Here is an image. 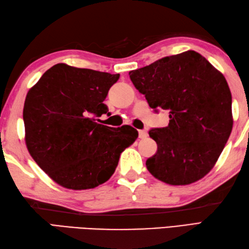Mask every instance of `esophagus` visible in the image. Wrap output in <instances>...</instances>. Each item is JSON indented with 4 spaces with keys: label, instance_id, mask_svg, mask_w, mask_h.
Here are the masks:
<instances>
[{
    "label": "esophagus",
    "instance_id": "1",
    "mask_svg": "<svg viewBox=\"0 0 249 249\" xmlns=\"http://www.w3.org/2000/svg\"><path fill=\"white\" fill-rule=\"evenodd\" d=\"M147 137V133L145 130H139V138L140 139H145Z\"/></svg>",
    "mask_w": 249,
    "mask_h": 249
}]
</instances>
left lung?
<instances>
[{
	"mask_svg": "<svg viewBox=\"0 0 249 249\" xmlns=\"http://www.w3.org/2000/svg\"><path fill=\"white\" fill-rule=\"evenodd\" d=\"M149 106L169 111V124L149 131L157 152L145 165L170 185H188L206 176L229 139L232 97L223 73L198 52L166 56L129 71Z\"/></svg>",
	"mask_w": 249,
	"mask_h": 249,
	"instance_id": "obj_1",
	"label": "left lung"
}]
</instances>
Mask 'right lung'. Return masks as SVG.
<instances>
[{
    "mask_svg": "<svg viewBox=\"0 0 249 249\" xmlns=\"http://www.w3.org/2000/svg\"><path fill=\"white\" fill-rule=\"evenodd\" d=\"M119 78V73L60 63L26 94V147L62 187L82 190L107 182L121 153L138 138V131L129 125L113 128L97 122L109 113L104 100Z\"/></svg>",
    "mask_w": 249,
    "mask_h": 249,
    "instance_id": "add662e5",
    "label": "right lung"
}]
</instances>
